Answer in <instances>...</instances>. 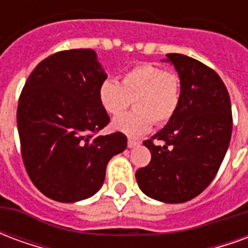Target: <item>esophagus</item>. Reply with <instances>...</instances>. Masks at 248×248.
<instances>
[{"label": "esophagus", "instance_id": "obj_1", "mask_svg": "<svg viewBox=\"0 0 248 248\" xmlns=\"http://www.w3.org/2000/svg\"><path fill=\"white\" fill-rule=\"evenodd\" d=\"M140 145V142L135 140H127V146H129L130 149H133V147H137V146Z\"/></svg>", "mask_w": 248, "mask_h": 248}]
</instances>
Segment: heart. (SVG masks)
Wrapping results in <instances>:
<instances>
[{"label":"heart","instance_id":"obj_1","mask_svg":"<svg viewBox=\"0 0 248 248\" xmlns=\"http://www.w3.org/2000/svg\"><path fill=\"white\" fill-rule=\"evenodd\" d=\"M98 98L110 115L124 113L133 99L134 111L115 118L111 126L129 137H140L154 122L162 126L174 118L182 99V83L174 71L153 63H140L124 73L121 83L105 79Z\"/></svg>","mask_w":248,"mask_h":248}]
</instances>
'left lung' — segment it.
<instances>
[{
    "instance_id": "left-lung-1",
    "label": "left lung",
    "mask_w": 248,
    "mask_h": 248,
    "mask_svg": "<svg viewBox=\"0 0 248 248\" xmlns=\"http://www.w3.org/2000/svg\"><path fill=\"white\" fill-rule=\"evenodd\" d=\"M182 83V99L174 118L143 145L151 161L135 172L147 197L183 203L211 183L229 147L232 131L231 102L215 71L191 57L166 54ZM163 140L156 146L154 140Z\"/></svg>"
}]
</instances>
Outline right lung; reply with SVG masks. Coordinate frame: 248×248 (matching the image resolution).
Listing matches in <instances>:
<instances>
[{
    "instance_id": "obj_1",
    "label": "right lung",
    "mask_w": 248,
    "mask_h": 248,
    "mask_svg": "<svg viewBox=\"0 0 248 248\" xmlns=\"http://www.w3.org/2000/svg\"><path fill=\"white\" fill-rule=\"evenodd\" d=\"M108 76L92 49L41 61L25 83L17 108L25 169L44 195L71 203L102 187L108 162L127 146L124 133L98 135L110 122L98 98Z\"/></svg>"
}]
</instances>
